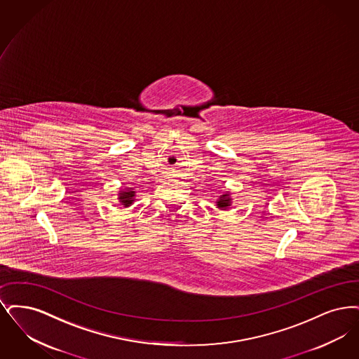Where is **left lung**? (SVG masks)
<instances>
[{"instance_id":"left-lung-1","label":"left lung","mask_w":359,"mask_h":359,"mask_svg":"<svg viewBox=\"0 0 359 359\" xmlns=\"http://www.w3.org/2000/svg\"><path fill=\"white\" fill-rule=\"evenodd\" d=\"M217 206L221 209H226L231 206V198H229V194H222L219 197V201H217Z\"/></svg>"}]
</instances>
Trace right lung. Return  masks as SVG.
Returning a JSON list of instances; mask_svg holds the SVG:
<instances>
[{
    "label": "right lung",
    "instance_id": "right-lung-1",
    "mask_svg": "<svg viewBox=\"0 0 359 359\" xmlns=\"http://www.w3.org/2000/svg\"><path fill=\"white\" fill-rule=\"evenodd\" d=\"M119 194H121V196H119L121 203H123L125 206H128V205H131L133 201H134L135 191H133V189H125V190H122V193H119Z\"/></svg>",
    "mask_w": 359,
    "mask_h": 359
}]
</instances>
